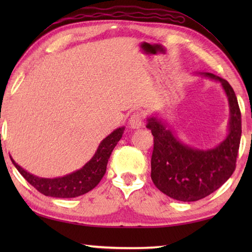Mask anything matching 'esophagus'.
<instances>
[{
  "mask_svg": "<svg viewBox=\"0 0 252 252\" xmlns=\"http://www.w3.org/2000/svg\"><path fill=\"white\" fill-rule=\"evenodd\" d=\"M143 125V116L141 113L136 112V113H133L130 118V121H129V126L131 129H140V127L142 126Z\"/></svg>",
  "mask_w": 252,
  "mask_h": 252,
  "instance_id": "34e87169",
  "label": "esophagus"
}]
</instances>
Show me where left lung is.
Masks as SVG:
<instances>
[{"label":"left lung","instance_id":"1","mask_svg":"<svg viewBox=\"0 0 252 252\" xmlns=\"http://www.w3.org/2000/svg\"><path fill=\"white\" fill-rule=\"evenodd\" d=\"M219 82L229 104L228 131L213 148L188 146L156 114L147 118V127L155 136L151 158V179L168 197L178 201H197L215 192L236 169L241 138V113L233 89L227 81L209 72H199Z\"/></svg>","mask_w":252,"mask_h":252}]
</instances>
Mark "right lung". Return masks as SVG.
<instances>
[{"instance_id": "1", "label": "right lung", "mask_w": 252, "mask_h": 252, "mask_svg": "<svg viewBox=\"0 0 252 252\" xmlns=\"http://www.w3.org/2000/svg\"><path fill=\"white\" fill-rule=\"evenodd\" d=\"M125 126L118 127L100 142L93 157L82 168L58 178H40L30 173L12 159V163L30 185L46 197L75 198L91 191L97 186L106 171L111 153L122 138Z\"/></svg>"}]
</instances>
